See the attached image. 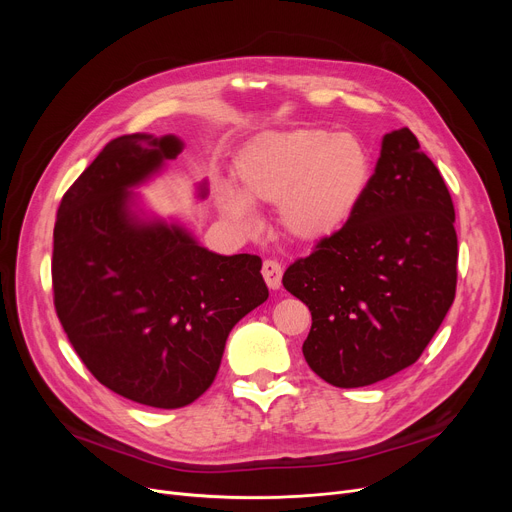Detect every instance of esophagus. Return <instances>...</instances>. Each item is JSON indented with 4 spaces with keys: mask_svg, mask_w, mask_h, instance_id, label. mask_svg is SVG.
<instances>
[{
    "mask_svg": "<svg viewBox=\"0 0 512 512\" xmlns=\"http://www.w3.org/2000/svg\"><path fill=\"white\" fill-rule=\"evenodd\" d=\"M261 274H263V280H265V284L270 290H278L282 286V265L278 261H274V259L263 261Z\"/></svg>",
    "mask_w": 512,
    "mask_h": 512,
    "instance_id": "esophagus-1",
    "label": "esophagus"
}]
</instances>
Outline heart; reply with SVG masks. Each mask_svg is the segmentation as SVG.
Instances as JSON below:
<instances>
[{
	"label": "heart",
	"mask_w": 512,
	"mask_h": 512,
	"mask_svg": "<svg viewBox=\"0 0 512 512\" xmlns=\"http://www.w3.org/2000/svg\"><path fill=\"white\" fill-rule=\"evenodd\" d=\"M238 191L215 188V203L242 232L259 230L253 203H278V226L294 242L319 245L357 215L371 186L373 161L351 132L294 128L261 132L234 159Z\"/></svg>",
	"instance_id": "obj_1"
}]
</instances>
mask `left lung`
<instances>
[{"mask_svg": "<svg viewBox=\"0 0 512 512\" xmlns=\"http://www.w3.org/2000/svg\"><path fill=\"white\" fill-rule=\"evenodd\" d=\"M454 205L409 128L388 132L355 218L294 261L284 288L311 311L303 355L336 388L413 365L456 292Z\"/></svg>", "mask_w": 512, "mask_h": 512, "instance_id": "obj_1", "label": "left lung"}]
</instances>
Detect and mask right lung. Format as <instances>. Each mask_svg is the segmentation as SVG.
<instances>
[{"label": "right lung", "instance_id": "obj_1", "mask_svg": "<svg viewBox=\"0 0 512 512\" xmlns=\"http://www.w3.org/2000/svg\"><path fill=\"white\" fill-rule=\"evenodd\" d=\"M182 149L174 134L110 141L66 191L53 228V303L76 355L105 388L155 409L197 400L230 330L270 297L257 255L211 253L137 207L132 188Z\"/></svg>", "mask_w": 512, "mask_h": 512}]
</instances>
